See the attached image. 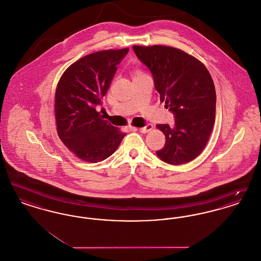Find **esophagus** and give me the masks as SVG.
I'll return each instance as SVG.
<instances>
[{"label":"esophagus","mask_w":261,"mask_h":261,"mask_svg":"<svg viewBox=\"0 0 261 261\" xmlns=\"http://www.w3.org/2000/svg\"><path fill=\"white\" fill-rule=\"evenodd\" d=\"M153 128L152 124H147L145 127H142V128H139V131L141 133H148L151 129Z\"/></svg>","instance_id":"1"}]
</instances>
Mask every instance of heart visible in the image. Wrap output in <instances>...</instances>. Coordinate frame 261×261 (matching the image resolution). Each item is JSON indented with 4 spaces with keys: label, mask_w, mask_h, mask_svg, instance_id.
<instances>
[{
    "label": "heart",
    "mask_w": 261,
    "mask_h": 261,
    "mask_svg": "<svg viewBox=\"0 0 261 261\" xmlns=\"http://www.w3.org/2000/svg\"><path fill=\"white\" fill-rule=\"evenodd\" d=\"M138 75H141V73H140V72H137L136 76H138Z\"/></svg>",
    "instance_id": "b5f03b06"
}]
</instances>
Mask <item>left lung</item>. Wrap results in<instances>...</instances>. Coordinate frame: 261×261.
I'll list each match as a JSON object with an SVG mask.
<instances>
[{
    "label": "left lung",
    "mask_w": 261,
    "mask_h": 261,
    "mask_svg": "<svg viewBox=\"0 0 261 261\" xmlns=\"http://www.w3.org/2000/svg\"><path fill=\"white\" fill-rule=\"evenodd\" d=\"M149 68L161 101L172 112L173 127L158 124L165 135L158 156L169 164L195 160L204 149L215 120L216 93L206 67L183 50L167 46H133Z\"/></svg>",
    "instance_id": "left-lung-1"
}]
</instances>
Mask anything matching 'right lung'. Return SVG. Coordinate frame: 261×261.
I'll use <instances>...</instances> for the list:
<instances>
[{"label": "right lung", "mask_w": 261, "mask_h": 261, "mask_svg": "<svg viewBox=\"0 0 261 261\" xmlns=\"http://www.w3.org/2000/svg\"><path fill=\"white\" fill-rule=\"evenodd\" d=\"M129 49L100 50L78 60L62 74L56 91L55 112L60 139L77 158L105 161L118 148L125 133L101 117V105L117 65Z\"/></svg>", "instance_id": "1"}]
</instances>
